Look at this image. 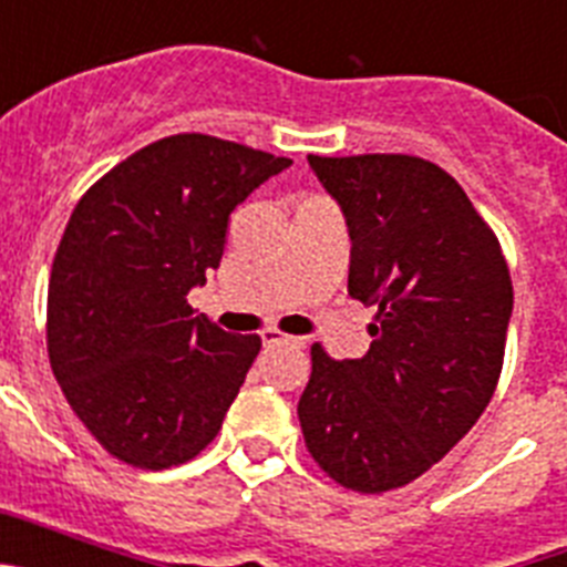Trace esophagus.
Returning a JSON list of instances; mask_svg holds the SVG:
<instances>
[{"label":"esophagus","instance_id":"1","mask_svg":"<svg viewBox=\"0 0 567 567\" xmlns=\"http://www.w3.org/2000/svg\"><path fill=\"white\" fill-rule=\"evenodd\" d=\"M260 338H264V343L267 346L287 343V346H295V349H303V338H292V334H284V332H278V329H264V332H260Z\"/></svg>","mask_w":567,"mask_h":567}]
</instances>
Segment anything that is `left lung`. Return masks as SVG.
<instances>
[{
    "label": "left lung",
    "mask_w": 567,
    "mask_h": 567,
    "mask_svg": "<svg viewBox=\"0 0 567 567\" xmlns=\"http://www.w3.org/2000/svg\"><path fill=\"white\" fill-rule=\"evenodd\" d=\"M352 238L349 295L372 346H312L298 400L307 452L360 494L403 488L452 452L494 398L514 287L494 229L452 175L403 153L309 155Z\"/></svg>",
    "instance_id": "1"
}]
</instances>
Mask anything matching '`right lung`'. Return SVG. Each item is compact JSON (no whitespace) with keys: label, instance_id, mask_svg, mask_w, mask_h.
Instances as JSON below:
<instances>
[{"label":"right lung","instance_id":"right-lung-1","mask_svg":"<svg viewBox=\"0 0 567 567\" xmlns=\"http://www.w3.org/2000/svg\"><path fill=\"white\" fill-rule=\"evenodd\" d=\"M289 158L178 133L147 144L79 198L48 284V358L70 409L133 468L202 454L260 352L193 315L218 269L229 213Z\"/></svg>","mask_w":567,"mask_h":567}]
</instances>
